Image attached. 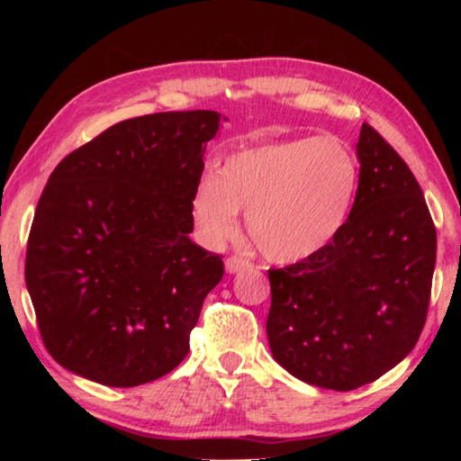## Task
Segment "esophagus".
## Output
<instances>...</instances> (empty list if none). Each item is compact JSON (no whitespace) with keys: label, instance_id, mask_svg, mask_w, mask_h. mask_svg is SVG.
Instances as JSON below:
<instances>
[{"label":"esophagus","instance_id":"34e87169","mask_svg":"<svg viewBox=\"0 0 461 461\" xmlns=\"http://www.w3.org/2000/svg\"><path fill=\"white\" fill-rule=\"evenodd\" d=\"M248 267H251V263L248 259L240 258V256H231V258L225 259V271H228V273H238V271H243Z\"/></svg>","mask_w":461,"mask_h":461}]
</instances>
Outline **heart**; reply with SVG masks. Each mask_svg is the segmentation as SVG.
Segmentation results:
<instances>
[{"instance_id":"1","label":"heart","mask_w":461,"mask_h":461,"mask_svg":"<svg viewBox=\"0 0 461 461\" xmlns=\"http://www.w3.org/2000/svg\"><path fill=\"white\" fill-rule=\"evenodd\" d=\"M358 190V162L335 136L266 142L233 152L218 176H203L192 195V218L208 246L248 233L269 261H305L345 228Z\"/></svg>"}]
</instances>
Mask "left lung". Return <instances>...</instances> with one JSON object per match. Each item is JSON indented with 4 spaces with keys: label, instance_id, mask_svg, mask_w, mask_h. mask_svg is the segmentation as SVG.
I'll return each mask as SVG.
<instances>
[{
    "label": "left lung",
    "instance_id": "1",
    "mask_svg": "<svg viewBox=\"0 0 461 461\" xmlns=\"http://www.w3.org/2000/svg\"><path fill=\"white\" fill-rule=\"evenodd\" d=\"M345 228L317 256L269 269V347L312 386L355 390L394 368L424 329L436 228L412 170L370 124Z\"/></svg>",
    "mask_w": 461,
    "mask_h": 461
}]
</instances>
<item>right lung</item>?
Returning a JSON list of instances; mask_svg holds the SVG:
<instances>
[{
  "mask_svg": "<svg viewBox=\"0 0 461 461\" xmlns=\"http://www.w3.org/2000/svg\"><path fill=\"white\" fill-rule=\"evenodd\" d=\"M220 113L116 122L57 164L39 198L25 283L43 345L104 386L168 375L190 350L221 256L195 246L192 195Z\"/></svg>",
  "mask_w": 461,
  "mask_h": 461,
  "instance_id": "1",
  "label": "right lung"
}]
</instances>
